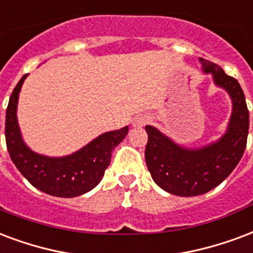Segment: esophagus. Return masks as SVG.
<instances>
[{
	"instance_id": "esophagus-1",
	"label": "esophagus",
	"mask_w": 253,
	"mask_h": 253,
	"mask_svg": "<svg viewBox=\"0 0 253 253\" xmlns=\"http://www.w3.org/2000/svg\"><path fill=\"white\" fill-rule=\"evenodd\" d=\"M147 123V118L146 117H138L134 119V126H143Z\"/></svg>"
}]
</instances>
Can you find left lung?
I'll list each match as a JSON object with an SVG mask.
<instances>
[{
	"instance_id": "1",
	"label": "left lung",
	"mask_w": 253,
	"mask_h": 253,
	"mask_svg": "<svg viewBox=\"0 0 253 253\" xmlns=\"http://www.w3.org/2000/svg\"><path fill=\"white\" fill-rule=\"evenodd\" d=\"M203 61L204 72L228 91L233 103L228 131L216 143L198 150L175 145L155 127L146 126L149 135L145 158L154 182L168 193L192 197L220 185L233 171L244 154L250 128V111L240 84L214 63Z\"/></svg>"
}]
</instances>
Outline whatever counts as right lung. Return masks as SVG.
<instances>
[{
	"label": "right lung",
	"instance_id": "add662e5",
	"mask_svg": "<svg viewBox=\"0 0 253 253\" xmlns=\"http://www.w3.org/2000/svg\"><path fill=\"white\" fill-rule=\"evenodd\" d=\"M27 75L13 89L6 108L5 139L9 155L20 173L35 188L56 197H76L100 182L111 161L112 150L127 135L128 127L104 132L74 154L49 158L36 154L21 139L17 123V100Z\"/></svg>",
	"mask_w": 253,
	"mask_h": 253
}]
</instances>
